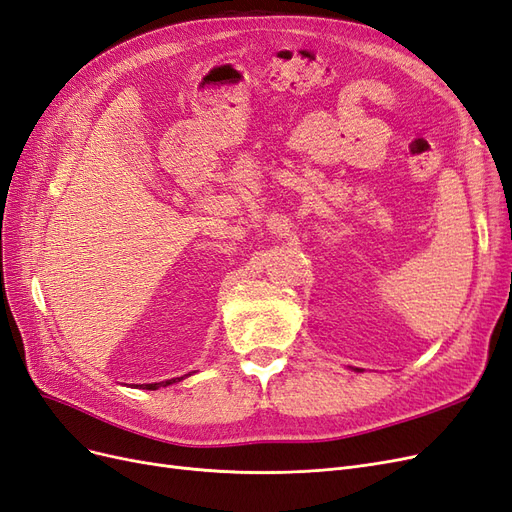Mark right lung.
Segmentation results:
<instances>
[{
  "mask_svg": "<svg viewBox=\"0 0 512 512\" xmlns=\"http://www.w3.org/2000/svg\"><path fill=\"white\" fill-rule=\"evenodd\" d=\"M185 376H189V374H185ZM185 376H180V378H172V381H166V383H163V381H161V383H151V385H144V387L140 385V387H142V389H151V391H153V389H159V387H168V385H172V383H178V381H183V378H185Z\"/></svg>",
  "mask_w": 512,
  "mask_h": 512,
  "instance_id": "add662e5",
  "label": "right lung"
}]
</instances>
